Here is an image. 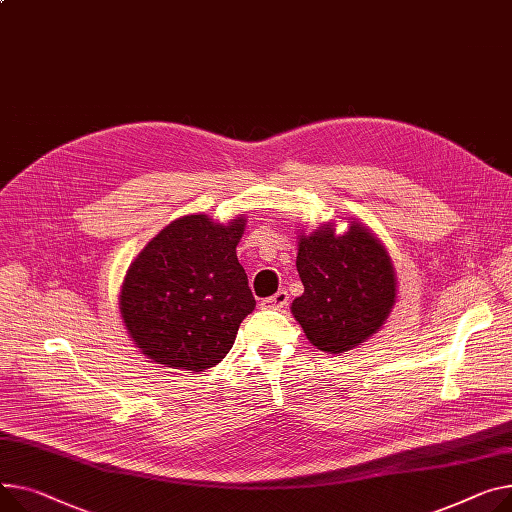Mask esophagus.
<instances>
[{
	"label": "esophagus",
	"mask_w": 512,
	"mask_h": 512,
	"mask_svg": "<svg viewBox=\"0 0 512 512\" xmlns=\"http://www.w3.org/2000/svg\"><path fill=\"white\" fill-rule=\"evenodd\" d=\"M288 300H290V296H288V292L286 290H278L274 296H269V298H265L263 302H261V306L263 309H274V311H284L286 306H288Z\"/></svg>",
	"instance_id": "esophagus-1"
}]
</instances>
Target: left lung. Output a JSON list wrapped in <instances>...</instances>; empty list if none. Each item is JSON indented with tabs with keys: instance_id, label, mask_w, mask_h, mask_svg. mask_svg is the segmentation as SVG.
Masks as SVG:
<instances>
[{
	"instance_id": "obj_1",
	"label": "left lung",
	"mask_w": 512,
	"mask_h": 512,
	"mask_svg": "<svg viewBox=\"0 0 512 512\" xmlns=\"http://www.w3.org/2000/svg\"><path fill=\"white\" fill-rule=\"evenodd\" d=\"M296 269L304 286L292 315L309 342L344 354L377 333L395 304V269L383 243L364 224L335 234L323 224L298 238Z\"/></svg>"
}]
</instances>
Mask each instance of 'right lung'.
Wrapping results in <instances>:
<instances>
[{"instance_id":"right-lung-1","label":"right lung","mask_w":512,"mask_h":512,"mask_svg":"<svg viewBox=\"0 0 512 512\" xmlns=\"http://www.w3.org/2000/svg\"><path fill=\"white\" fill-rule=\"evenodd\" d=\"M245 216L224 224L206 214L162 228L127 269L119 309L127 333L152 362L201 372L230 352L255 298L236 245Z\"/></svg>"}]
</instances>
